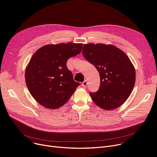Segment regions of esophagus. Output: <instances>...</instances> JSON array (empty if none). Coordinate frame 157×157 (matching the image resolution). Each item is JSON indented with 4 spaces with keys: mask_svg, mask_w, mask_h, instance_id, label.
<instances>
[{
    "mask_svg": "<svg viewBox=\"0 0 157 157\" xmlns=\"http://www.w3.org/2000/svg\"><path fill=\"white\" fill-rule=\"evenodd\" d=\"M87 81H86V80H85L84 81H83V82H82V86L84 87H86L87 86Z\"/></svg>",
    "mask_w": 157,
    "mask_h": 157,
    "instance_id": "1",
    "label": "esophagus"
}]
</instances>
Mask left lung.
Here are the masks:
<instances>
[{
	"instance_id": "1",
	"label": "left lung",
	"mask_w": 157,
	"mask_h": 157,
	"mask_svg": "<svg viewBox=\"0 0 157 157\" xmlns=\"http://www.w3.org/2000/svg\"><path fill=\"white\" fill-rule=\"evenodd\" d=\"M82 53L100 75L99 90L89 93L93 102L107 110L123 104L136 82V70L127 55L114 45L101 43L84 44Z\"/></svg>"
}]
</instances>
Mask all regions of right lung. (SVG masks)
Masks as SVG:
<instances>
[{
  "instance_id": "1",
  "label": "right lung",
  "mask_w": 157,
  "mask_h": 157,
  "mask_svg": "<svg viewBox=\"0 0 157 157\" xmlns=\"http://www.w3.org/2000/svg\"><path fill=\"white\" fill-rule=\"evenodd\" d=\"M82 48V43L47 44L33 54L26 68L25 81L40 104L55 109L69 100L80 83L74 81L66 62L79 54Z\"/></svg>"
}]
</instances>
